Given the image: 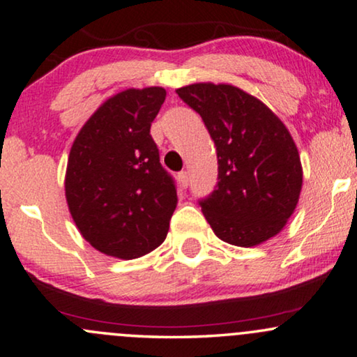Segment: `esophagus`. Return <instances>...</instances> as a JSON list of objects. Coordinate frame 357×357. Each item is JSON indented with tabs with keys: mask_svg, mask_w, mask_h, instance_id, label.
Returning <instances> with one entry per match:
<instances>
[{
	"mask_svg": "<svg viewBox=\"0 0 357 357\" xmlns=\"http://www.w3.org/2000/svg\"><path fill=\"white\" fill-rule=\"evenodd\" d=\"M177 180H178L180 187L187 188L188 187V172H185V170H182V172L177 175Z\"/></svg>",
	"mask_w": 357,
	"mask_h": 357,
	"instance_id": "1",
	"label": "esophagus"
}]
</instances>
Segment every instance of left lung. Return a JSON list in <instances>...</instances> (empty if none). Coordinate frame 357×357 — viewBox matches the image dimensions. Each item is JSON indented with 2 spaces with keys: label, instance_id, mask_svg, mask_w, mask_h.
<instances>
[{
  "label": "left lung",
  "instance_id": "left-lung-1",
  "mask_svg": "<svg viewBox=\"0 0 357 357\" xmlns=\"http://www.w3.org/2000/svg\"><path fill=\"white\" fill-rule=\"evenodd\" d=\"M198 112L218 151V185L202 211L221 241L255 247L282 231L302 190L299 151L260 99L232 84L197 82L175 91Z\"/></svg>",
  "mask_w": 357,
  "mask_h": 357
}]
</instances>
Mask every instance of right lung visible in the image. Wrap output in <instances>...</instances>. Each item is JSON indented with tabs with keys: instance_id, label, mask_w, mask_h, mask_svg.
<instances>
[{
	"instance_id": "right-lung-1",
	"label": "right lung",
	"mask_w": 357,
	"mask_h": 357,
	"mask_svg": "<svg viewBox=\"0 0 357 357\" xmlns=\"http://www.w3.org/2000/svg\"><path fill=\"white\" fill-rule=\"evenodd\" d=\"M164 100V87L121 91L91 115L71 146L68 208L81 236L109 257L133 260L167 237L177 190L149 135Z\"/></svg>"
}]
</instances>
